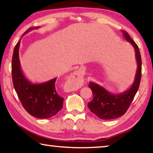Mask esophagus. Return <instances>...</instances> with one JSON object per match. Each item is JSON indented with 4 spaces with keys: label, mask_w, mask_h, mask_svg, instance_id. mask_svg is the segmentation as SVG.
I'll use <instances>...</instances> for the list:
<instances>
[{
    "label": "esophagus",
    "mask_w": 153,
    "mask_h": 153,
    "mask_svg": "<svg viewBox=\"0 0 153 153\" xmlns=\"http://www.w3.org/2000/svg\"><path fill=\"white\" fill-rule=\"evenodd\" d=\"M84 84V78L82 76V71H76L69 76L67 79V85L70 89L75 90L82 87Z\"/></svg>",
    "instance_id": "esophagus-1"
}]
</instances>
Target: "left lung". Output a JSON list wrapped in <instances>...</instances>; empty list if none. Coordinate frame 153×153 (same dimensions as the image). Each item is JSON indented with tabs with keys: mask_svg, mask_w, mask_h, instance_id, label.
I'll return each mask as SVG.
<instances>
[{
	"mask_svg": "<svg viewBox=\"0 0 153 153\" xmlns=\"http://www.w3.org/2000/svg\"><path fill=\"white\" fill-rule=\"evenodd\" d=\"M124 38L130 42L135 50L138 64L135 79L129 88L119 94H114L94 82H90L89 87L93 94V99L88 103L92 113L102 120H112L120 117L125 114L139 88L142 75V60L138 45L129 37L128 32L122 31Z\"/></svg>",
	"mask_w": 153,
	"mask_h": 153,
	"instance_id": "1",
	"label": "left lung"
}]
</instances>
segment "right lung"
<instances>
[{
  "label": "right lung",
  "instance_id": "1",
  "mask_svg": "<svg viewBox=\"0 0 153 153\" xmlns=\"http://www.w3.org/2000/svg\"><path fill=\"white\" fill-rule=\"evenodd\" d=\"M37 28L38 27L29 28L23 36ZM20 40L15 46L12 58L14 88L23 107L31 115L39 119L53 117L61 109L63 103V98L57 94L55 88L56 77L41 84H32L24 76L19 58Z\"/></svg>",
  "mask_w": 153,
  "mask_h": 153
}]
</instances>
